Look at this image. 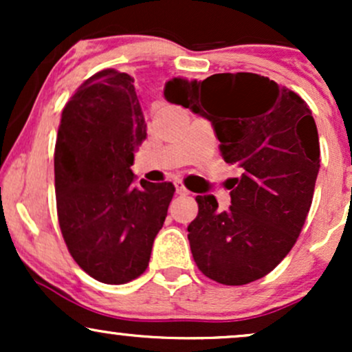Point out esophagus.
Masks as SVG:
<instances>
[{
    "mask_svg": "<svg viewBox=\"0 0 352 352\" xmlns=\"http://www.w3.org/2000/svg\"><path fill=\"white\" fill-rule=\"evenodd\" d=\"M175 192L179 193V195H188V190L185 188V185L182 184V182H175Z\"/></svg>",
    "mask_w": 352,
    "mask_h": 352,
    "instance_id": "esophagus-1",
    "label": "esophagus"
}]
</instances>
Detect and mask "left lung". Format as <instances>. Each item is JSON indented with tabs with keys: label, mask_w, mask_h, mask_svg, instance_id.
<instances>
[{
	"label": "left lung",
	"mask_w": 352,
	"mask_h": 352,
	"mask_svg": "<svg viewBox=\"0 0 352 352\" xmlns=\"http://www.w3.org/2000/svg\"><path fill=\"white\" fill-rule=\"evenodd\" d=\"M168 102L212 122L223 160L236 165L232 205L199 195L188 225L193 260L205 276L240 286L263 278L289 253L313 201L319 172L318 129L300 96L253 72L173 78Z\"/></svg>",
	"instance_id": "1"
}]
</instances>
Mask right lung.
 Masks as SVG:
<instances>
[{"instance_id": "add662e5", "label": "right lung", "mask_w": 352, "mask_h": 352, "mask_svg": "<svg viewBox=\"0 0 352 352\" xmlns=\"http://www.w3.org/2000/svg\"><path fill=\"white\" fill-rule=\"evenodd\" d=\"M134 79L104 69L80 86L60 117L54 152L59 227L89 276L122 285L148 266L170 204V182L152 184L131 170L147 135Z\"/></svg>"}]
</instances>
